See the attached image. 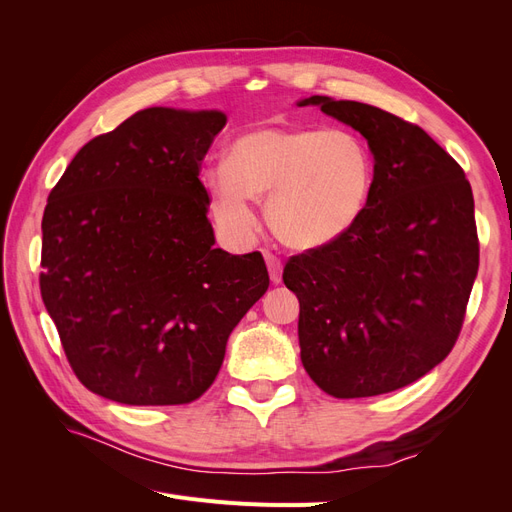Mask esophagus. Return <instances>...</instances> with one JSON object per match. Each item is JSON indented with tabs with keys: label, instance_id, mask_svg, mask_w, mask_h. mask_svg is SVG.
I'll return each instance as SVG.
<instances>
[{
	"label": "esophagus",
	"instance_id": "1",
	"mask_svg": "<svg viewBox=\"0 0 512 512\" xmlns=\"http://www.w3.org/2000/svg\"><path fill=\"white\" fill-rule=\"evenodd\" d=\"M265 260H267V267H269L271 282L273 284H280L282 282V260H280V256L265 250Z\"/></svg>",
	"mask_w": 512,
	"mask_h": 512
}]
</instances>
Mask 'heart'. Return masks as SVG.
<instances>
[{
  "instance_id": "b5f03b06",
  "label": "heart",
  "mask_w": 512,
  "mask_h": 512,
  "mask_svg": "<svg viewBox=\"0 0 512 512\" xmlns=\"http://www.w3.org/2000/svg\"><path fill=\"white\" fill-rule=\"evenodd\" d=\"M376 160L350 128H262L239 136L207 173L211 215L226 237L256 230L250 200L267 195V218L284 243L312 250L344 237L363 218Z\"/></svg>"
}]
</instances>
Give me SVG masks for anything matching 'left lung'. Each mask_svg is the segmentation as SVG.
<instances>
[{
	"mask_svg": "<svg viewBox=\"0 0 512 512\" xmlns=\"http://www.w3.org/2000/svg\"><path fill=\"white\" fill-rule=\"evenodd\" d=\"M309 104L367 138L376 185L350 232L286 262L301 361L337 399L391 393L442 363L459 337L478 273L472 188L414 123L352 100L299 102Z\"/></svg>",
	"mask_w": 512,
	"mask_h": 512,
	"instance_id": "8db88e82",
	"label": "left lung"
}]
</instances>
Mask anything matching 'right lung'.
I'll use <instances>...</instances> for the list:
<instances>
[{"label":"right lung","instance_id":"right-lung-1","mask_svg":"<svg viewBox=\"0 0 512 512\" xmlns=\"http://www.w3.org/2000/svg\"><path fill=\"white\" fill-rule=\"evenodd\" d=\"M220 111H138L68 164L42 218L40 292L72 371L128 406L198 399L269 288L260 252L213 247L200 181Z\"/></svg>","mask_w":512,"mask_h":512}]
</instances>
